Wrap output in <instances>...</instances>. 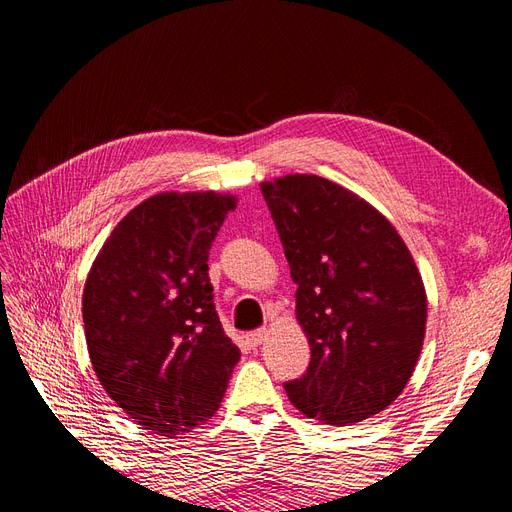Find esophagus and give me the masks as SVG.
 I'll return each instance as SVG.
<instances>
[{
	"mask_svg": "<svg viewBox=\"0 0 512 512\" xmlns=\"http://www.w3.org/2000/svg\"><path fill=\"white\" fill-rule=\"evenodd\" d=\"M265 339H267V329H256V331L247 333V344L254 346V348L265 342Z\"/></svg>",
	"mask_w": 512,
	"mask_h": 512,
	"instance_id": "1",
	"label": "esophagus"
}]
</instances>
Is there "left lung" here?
I'll return each mask as SVG.
<instances>
[{"label":"left lung","instance_id":"1","mask_svg":"<svg viewBox=\"0 0 512 512\" xmlns=\"http://www.w3.org/2000/svg\"><path fill=\"white\" fill-rule=\"evenodd\" d=\"M309 339L307 371L284 382L294 408L352 425L404 391L421 354L427 297L406 243L363 198L318 175L260 185Z\"/></svg>","mask_w":512,"mask_h":512}]
</instances>
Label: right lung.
Here are the masks:
<instances>
[{"mask_svg": "<svg viewBox=\"0 0 512 512\" xmlns=\"http://www.w3.org/2000/svg\"><path fill=\"white\" fill-rule=\"evenodd\" d=\"M235 207V196L215 192L151 196L115 226L87 275L91 365L115 404L160 436L211 418L239 363L207 265Z\"/></svg>", "mask_w": 512, "mask_h": 512, "instance_id": "right-lung-1", "label": "right lung"}]
</instances>
